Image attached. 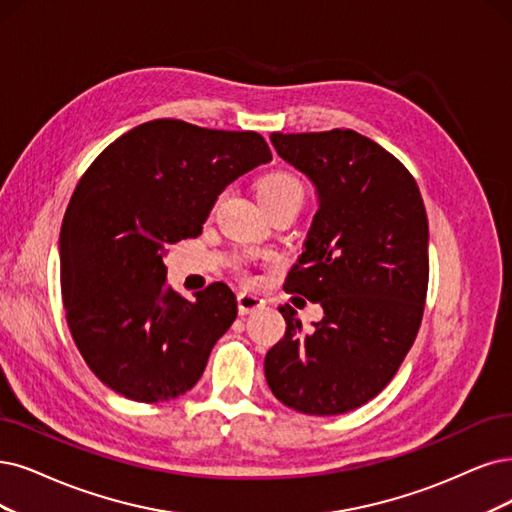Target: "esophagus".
Listing matches in <instances>:
<instances>
[{
    "mask_svg": "<svg viewBox=\"0 0 512 512\" xmlns=\"http://www.w3.org/2000/svg\"><path fill=\"white\" fill-rule=\"evenodd\" d=\"M263 306H266V301H263L259 295L255 293H240L238 295V312L244 316V314H251V312H257L261 310Z\"/></svg>",
    "mask_w": 512,
    "mask_h": 512,
    "instance_id": "1",
    "label": "esophagus"
}]
</instances>
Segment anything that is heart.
<instances>
[{
  "mask_svg": "<svg viewBox=\"0 0 512 512\" xmlns=\"http://www.w3.org/2000/svg\"><path fill=\"white\" fill-rule=\"evenodd\" d=\"M257 198L263 204V208L274 204V202H280V200H289V198L304 202V185H301L299 179H295L289 173H272L259 181Z\"/></svg>",
  "mask_w": 512,
  "mask_h": 512,
  "instance_id": "heart-1",
  "label": "heart"
}]
</instances>
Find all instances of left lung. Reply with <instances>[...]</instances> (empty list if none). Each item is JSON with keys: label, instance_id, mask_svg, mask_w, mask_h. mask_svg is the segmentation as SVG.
<instances>
[{"label": "left lung", "instance_id": "8db88e82", "mask_svg": "<svg viewBox=\"0 0 512 512\" xmlns=\"http://www.w3.org/2000/svg\"><path fill=\"white\" fill-rule=\"evenodd\" d=\"M270 139L282 160L310 177L320 202L285 291L320 304L325 316L306 331L289 304L278 308L287 333L266 354V380L299 413H346L388 386L422 325L424 200L409 170L354 130Z\"/></svg>", "mask_w": 512, "mask_h": 512}]
</instances>
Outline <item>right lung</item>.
Masks as SVG:
<instances>
[{
    "mask_svg": "<svg viewBox=\"0 0 512 512\" xmlns=\"http://www.w3.org/2000/svg\"><path fill=\"white\" fill-rule=\"evenodd\" d=\"M270 160L259 132L166 118L128 130L88 166L61 225V293L73 342L107 388L162 403L196 386L236 297L213 282L187 301L162 257L202 232L227 183Z\"/></svg>",
    "mask_w": 512,
    "mask_h": 512,
    "instance_id": "right-lung-1",
    "label": "right lung"
}]
</instances>
